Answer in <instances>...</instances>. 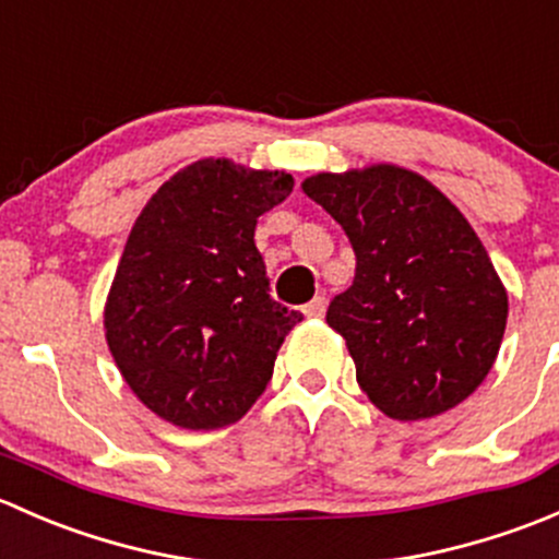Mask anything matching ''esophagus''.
Instances as JSON below:
<instances>
[{
    "instance_id": "1",
    "label": "esophagus",
    "mask_w": 559,
    "mask_h": 559,
    "mask_svg": "<svg viewBox=\"0 0 559 559\" xmlns=\"http://www.w3.org/2000/svg\"><path fill=\"white\" fill-rule=\"evenodd\" d=\"M326 311V297L324 295H316L311 302H308L306 308H302V313L308 316V319H319V316H324Z\"/></svg>"
}]
</instances>
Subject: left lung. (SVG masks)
Instances as JSON below:
<instances>
[{"mask_svg":"<svg viewBox=\"0 0 559 559\" xmlns=\"http://www.w3.org/2000/svg\"><path fill=\"white\" fill-rule=\"evenodd\" d=\"M302 191L357 253L326 324L346 341L370 403L416 421L471 397L498 359L509 295L460 207L397 165L316 173Z\"/></svg>","mask_w":559,"mask_h":559,"instance_id":"obj_1","label":"left lung"}]
</instances>
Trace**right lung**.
Returning a JSON list of instances; mask_svg holds the SVG:
<instances>
[{
	"mask_svg": "<svg viewBox=\"0 0 559 559\" xmlns=\"http://www.w3.org/2000/svg\"><path fill=\"white\" fill-rule=\"evenodd\" d=\"M295 180L200 159L159 186L134 222L105 302V337L140 403L183 430L235 425L302 319L270 297L257 218Z\"/></svg>",
	"mask_w": 559,
	"mask_h": 559,
	"instance_id": "right-lung-1",
	"label": "right lung"
}]
</instances>
